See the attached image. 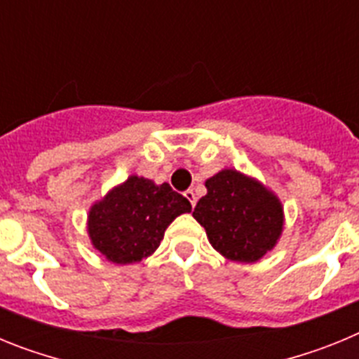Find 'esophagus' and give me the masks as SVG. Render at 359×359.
I'll return each mask as SVG.
<instances>
[{
	"mask_svg": "<svg viewBox=\"0 0 359 359\" xmlns=\"http://www.w3.org/2000/svg\"><path fill=\"white\" fill-rule=\"evenodd\" d=\"M185 198L189 199L190 201V205H192V207H196V194H194V190H187L185 192Z\"/></svg>",
	"mask_w": 359,
	"mask_h": 359,
	"instance_id": "1",
	"label": "esophagus"
}]
</instances>
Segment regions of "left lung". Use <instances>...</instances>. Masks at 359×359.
<instances>
[{"instance_id": "left-lung-1", "label": "left lung", "mask_w": 359, "mask_h": 359, "mask_svg": "<svg viewBox=\"0 0 359 359\" xmlns=\"http://www.w3.org/2000/svg\"><path fill=\"white\" fill-rule=\"evenodd\" d=\"M207 196L194 219L215 252L236 262H257L277 246L284 230V207L273 190L236 169H223L205 182Z\"/></svg>"}]
</instances>
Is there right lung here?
Here are the masks:
<instances>
[{
  "mask_svg": "<svg viewBox=\"0 0 359 359\" xmlns=\"http://www.w3.org/2000/svg\"><path fill=\"white\" fill-rule=\"evenodd\" d=\"M190 210L189 199L169 183L133 174L91 205L88 236L107 261L135 264L156 252L167 226Z\"/></svg>",
  "mask_w": 359,
  "mask_h": 359,
  "instance_id": "add662e5",
  "label": "right lung"
}]
</instances>
